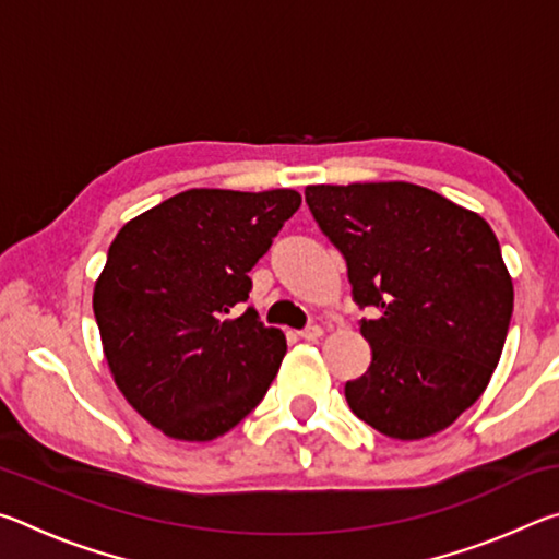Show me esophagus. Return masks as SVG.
Wrapping results in <instances>:
<instances>
[{"label": "esophagus", "mask_w": 559, "mask_h": 559, "mask_svg": "<svg viewBox=\"0 0 559 559\" xmlns=\"http://www.w3.org/2000/svg\"><path fill=\"white\" fill-rule=\"evenodd\" d=\"M298 335L302 340H318L320 335H323V328H320V325H308V328H302Z\"/></svg>", "instance_id": "esophagus-1"}]
</instances>
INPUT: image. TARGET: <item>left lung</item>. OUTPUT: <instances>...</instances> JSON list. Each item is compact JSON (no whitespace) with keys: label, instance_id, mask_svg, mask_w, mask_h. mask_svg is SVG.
<instances>
[{"label":"left lung","instance_id":"8db88e82","mask_svg":"<svg viewBox=\"0 0 559 559\" xmlns=\"http://www.w3.org/2000/svg\"><path fill=\"white\" fill-rule=\"evenodd\" d=\"M308 210L343 253L372 347L345 400L384 437L451 427L478 400L503 353L513 281L486 219L409 182L313 185Z\"/></svg>","mask_w":559,"mask_h":559}]
</instances>
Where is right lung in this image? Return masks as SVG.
Returning a JSON list of instances; mask_svg holds the SVG:
<instances>
[{
    "label": "right lung",
    "instance_id": "obj_1",
    "mask_svg": "<svg viewBox=\"0 0 559 559\" xmlns=\"http://www.w3.org/2000/svg\"><path fill=\"white\" fill-rule=\"evenodd\" d=\"M300 206L293 189H187L118 231L93 313L120 392L182 441H212L257 409L286 355L249 300V271Z\"/></svg>",
    "mask_w": 559,
    "mask_h": 559
}]
</instances>
